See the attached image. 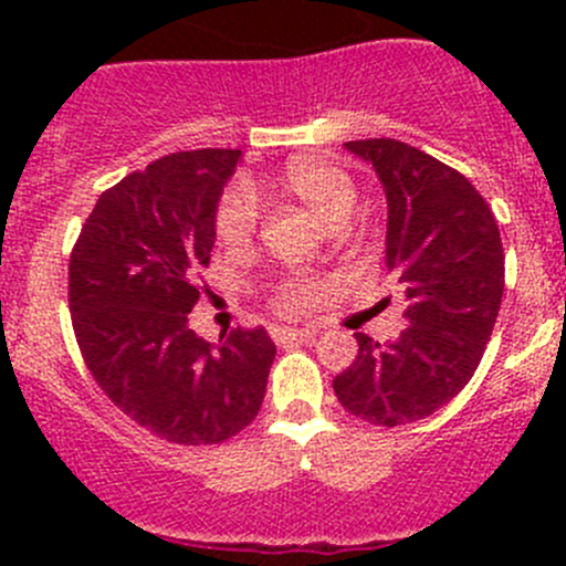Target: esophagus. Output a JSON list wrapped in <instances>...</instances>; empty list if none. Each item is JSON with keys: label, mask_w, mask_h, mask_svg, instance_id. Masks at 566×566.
I'll list each match as a JSON object with an SVG mask.
<instances>
[{"label": "esophagus", "mask_w": 566, "mask_h": 566, "mask_svg": "<svg viewBox=\"0 0 566 566\" xmlns=\"http://www.w3.org/2000/svg\"><path fill=\"white\" fill-rule=\"evenodd\" d=\"M271 336L276 342H284V339H315L317 328H290V325H273Z\"/></svg>", "instance_id": "34e87169"}]
</instances>
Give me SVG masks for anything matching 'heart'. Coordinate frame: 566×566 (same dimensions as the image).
<instances>
[{"label": "heart", "mask_w": 566, "mask_h": 566, "mask_svg": "<svg viewBox=\"0 0 566 566\" xmlns=\"http://www.w3.org/2000/svg\"><path fill=\"white\" fill-rule=\"evenodd\" d=\"M279 188L295 202L306 205L325 224L339 227L356 202V182L342 164L331 158L304 156L293 158L279 175ZM260 227V202L247 182H232L216 208V235L227 249H241L251 243ZM293 293L304 284H293Z\"/></svg>", "instance_id": "obj_1"}]
</instances>
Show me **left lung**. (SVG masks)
Masks as SVG:
<instances>
[{
	"label": "left lung",
	"instance_id": "left-lung-1",
	"mask_svg": "<svg viewBox=\"0 0 566 566\" xmlns=\"http://www.w3.org/2000/svg\"><path fill=\"white\" fill-rule=\"evenodd\" d=\"M345 147L384 182L386 268L405 290L408 328L384 345L356 334L334 394L369 424H410L458 397L482 361L504 295L501 232L482 193L438 158L397 139Z\"/></svg>",
	"mask_w": 566,
	"mask_h": 566
}]
</instances>
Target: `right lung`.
I'll return each mask as SVG.
<instances>
[{
  "mask_svg": "<svg viewBox=\"0 0 566 566\" xmlns=\"http://www.w3.org/2000/svg\"><path fill=\"white\" fill-rule=\"evenodd\" d=\"M241 150H186L101 193L67 265L78 350L125 416L182 447L224 443L260 413L276 345L235 328L213 347L188 328L216 208Z\"/></svg>",
  "mask_w": 566,
  "mask_h": 566,
  "instance_id": "right-lung-1",
  "label": "right lung"
}]
</instances>
